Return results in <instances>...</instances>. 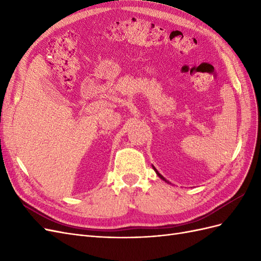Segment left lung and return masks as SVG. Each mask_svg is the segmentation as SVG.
Returning a JSON list of instances; mask_svg holds the SVG:
<instances>
[{
  "label": "left lung",
  "mask_w": 261,
  "mask_h": 261,
  "mask_svg": "<svg viewBox=\"0 0 261 261\" xmlns=\"http://www.w3.org/2000/svg\"><path fill=\"white\" fill-rule=\"evenodd\" d=\"M152 168H153V170H154V172H155V173H156V175H158V176H159V177H160V178H161V179H163V180H164V181H167V183H168V184H171V183H170V181H169V180H168V179H165V178H164V177H163V176H162V175H161V174H160V173H159V172H158V171H156V169H155V168H154V167H153V165H152Z\"/></svg>",
  "instance_id": "left-lung-1"
}]
</instances>
